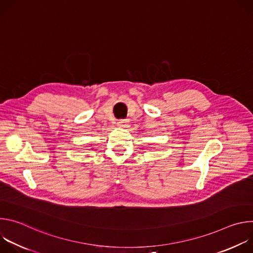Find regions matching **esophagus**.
<instances>
[{
    "label": "esophagus",
    "mask_w": 253,
    "mask_h": 253,
    "mask_svg": "<svg viewBox=\"0 0 253 253\" xmlns=\"http://www.w3.org/2000/svg\"><path fill=\"white\" fill-rule=\"evenodd\" d=\"M117 126L121 127V128H125V127L128 126V121H126V120H119L117 122Z\"/></svg>",
    "instance_id": "1"
}]
</instances>
